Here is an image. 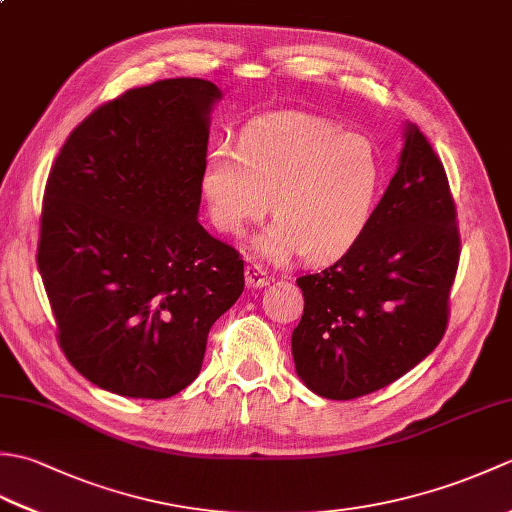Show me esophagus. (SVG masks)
<instances>
[{"label":"esophagus","mask_w":512,"mask_h":512,"mask_svg":"<svg viewBox=\"0 0 512 512\" xmlns=\"http://www.w3.org/2000/svg\"><path fill=\"white\" fill-rule=\"evenodd\" d=\"M270 284V277L266 275V270L257 264L246 266V286L248 288H264Z\"/></svg>","instance_id":"34e87169"}]
</instances>
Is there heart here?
Returning a JSON list of instances; mask_svg holds the SVG:
<instances>
[{"label":"heart","instance_id":"heart-1","mask_svg":"<svg viewBox=\"0 0 512 512\" xmlns=\"http://www.w3.org/2000/svg\"><path fill=\"white\" fill-rule=\"evenodd\" d=\"M380 156L363 134L328 118L279 114L242 134L237 151L217 147L202 169V198L217 231L242 237L268 211L275 222L253 239L268 262L301 253L332 262L356 246L374 215Z\"/></svg>","mask_w":512,"mask_h":512}]
</instances>
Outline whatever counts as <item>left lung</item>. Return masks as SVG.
<instances>
[{
	"label": "left lung",
	"mask_w": 512,
	"mask_h": 512,
	"mask_svg": "<svg viewBox=\"0 0 512 512\" xmlns=\"http://www.w3.org/2000/svg\"><path fill=\"white\" fill-rule=\"evenodd\" d=\"M394 178L367 231L321 273L297 279L292 332L301 383L330 400L372 394L424 361L447 330L460 233L436 151L407 123Z\"/></svg>",
	"instance_id": "8db88e82"
}]
</instances>
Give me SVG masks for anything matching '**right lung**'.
I'll return each mask as SVG.
<instances>
[{
    "label": "right lung",
    "instance_id": "add662e5",
    "mask_svg": "<svg viewBox=\"0 0 512 512\" xmlns=\"http://www.w3.org/2000/svg\"><path fill=\"white\" fill-rule=\"evenodd\" d=\"M204 79H165L101 105L65 140L43 195L39 273L59 345L118 396L160 400L198 378L244 262L198 222L211 112Z\"/></svg>",
    "mask_w": 512,
    "mask_h": 512
}]
</instances>
